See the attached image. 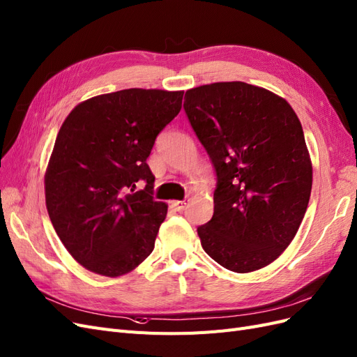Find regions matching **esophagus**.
<instances>
[{"mask_svg":"<svg viewBox=\"0 0 357 357\" xmlns=\"http://www.w3.org/2000/svg\"><path fill=\"white\" fill-rule=\"evenodd\" d=\"M171 205H172V207H174V210L181 211V210H185V208H186L188 201H172V202H171Z\"/></svg>","mask_w":357,"mask_h":357,"instance_id":"obj_1","label":"esophagus"}]
</instances>
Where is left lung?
Here are the masks:
<instances>
[{
	"instance_id": "8db88e82",
	"label": "left lung",
	"mask_w": 357,
	"mask_h": 357,
	"mask_svg": "<svg viewBox=\"0 0 357 357\" xmlns=\"http://www.w3.org/2000/svg\"><path fill=\"white\" fill-rule=\"evenodd\" d=\"M185 112L215 168L214 213L198 228L210 257L252 273L282 255L304 219L312 165L290 104L244 82L186 91Z\"/></svg>"
}]
</instances>
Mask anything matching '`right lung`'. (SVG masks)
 Segmentation results:
<instances>
[{
  "label": "right lung",
  "mask_w": 357,
  "mask_h": 357,
  "mask_svg": "<svg viewBox=\"0 0 357 357\" xmlns=\"http://www.w3.org/2000/svg\"><path fill=\"white\" fill-rule=\"evenodd\" d=\"M183 93H104L75 105L63 121L45 174L46 207L62 244L89 271L121 277L153 252L168 205L153 199L146 160L181 110ZM142 179L146 188L135 191Z\"/></svg>",
  "instance_id": "1"
}]
</instances>
